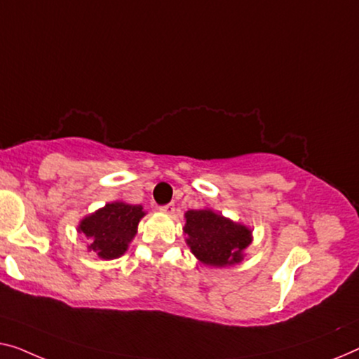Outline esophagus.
Instances as JSON below:
<instances>
[{
  "label": "esophagus",
  "mask_w": 359,
  "mask_h": 359,
  "mask_svg": "<svg viewBox=\"0 0 359 359\" xmlns=\"http://www.w3.org/2000/svg\"><path fill=\"white\" fill-rule=\"evenodd\" d=\"M159 211H161V212H165V214H174V211H175L174 203H168V205L159 206Z\"/></svg>",
  "instance_id": "1"
}]
</instances>
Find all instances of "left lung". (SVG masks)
Segmentation results:
<instances>
[{
  "instance_id": "8db88e82",
  "label": "left lung",
  "mask_w": 359,
  "mask_h": 359,
  "mask_svg": "<svg viewBox=\"0 0 359 359\" xmlns=\"http://www.w3.org/2000/svg\"><path fill=\"white\" fill-rule=\"evenodd\" d=\"M187 243L198 259L208 266L222 267L240 263L242 251L251 243V231L211 210L185 212Z\"/></svg>"
}]
</instances>
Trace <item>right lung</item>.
Masks as SVG:
<instances>
[{
    "label": "right lung",
    "mask_w": 359,
    "mask_h": 359,
    "mask_svg": "<svg viewBox=\"0 0 359 359\" xmlns=\"http://www.w3.org/2000/svg\"><path fill=\"white\" fill-rule=\"evenodd\" d=\"M143 216L145 212L140 205H127L122 201L108 203L92 216L85 217L80 222L79 232L90 238L88 250L95 251L103 259H114L126 253Z\"/></svg>",
    "instance_id": "obj_1"
}]
</instances>
